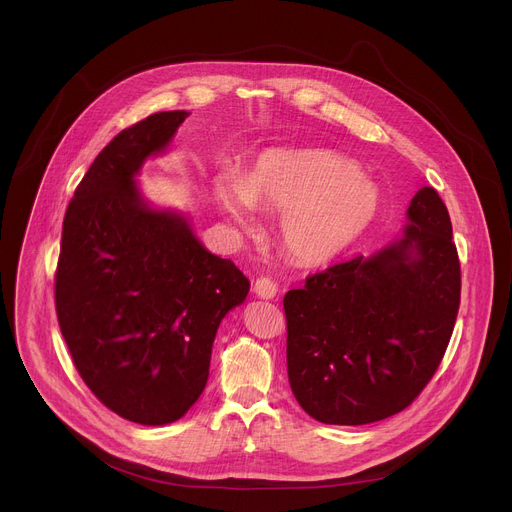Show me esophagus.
Instances as JSON below:
<instances>
[{"label": "esophagus", "mask_w": 512, "mask_h": 512, "mask_svg": "<svg viewBox=\"0 0 512 512\" xmlns=\"http://www.w3.org/2000/svg\"><path fill=\"white\" fill-rule=\"evenodd\" d=\"M253 289H255V294L263 300H273L277 296V285L271 277H257Z\"/></svg>", "instance_id": "34e87169"}]
</instances>
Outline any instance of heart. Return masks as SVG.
Instances as JSON below:
<instances>
[{
	"label": "heart",
	"mask_w": 512,
	"mask_h": 512,
	"mask_svg": "<svg viewBox=\"0 0 512 512\" xmlns=\"http://www.w3.org/2000/svg\"><path fill=\"white\" fill-rule=\"evenodd\" d=\"M218 204L231 221L249 227L253 206L281 214L279 235L291 259L322 265L367 231L379 212V192L354 162L328 150L269 152L249 176L221 172Z\"/></svg>",
	"instance_id": "obj_1"
}]
</instances>
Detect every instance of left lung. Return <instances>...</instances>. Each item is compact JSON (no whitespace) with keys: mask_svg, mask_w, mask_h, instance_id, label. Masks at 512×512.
Here are the masks:
<instances>
[{"mask_svg":"<svg viewBox=\"0 0 512 512\" xmlns=\"http://www.w3.org/2000/svg\"><path fill=\"white\" fill-rule=\"evenodd\" d=\"M403 239L314 273L283 298L287 377L322 423L364 425L409 407L435 375L460 308V259L440 194L423 186Z\"/></svg>","mask_w":512,"mask_h":512,"instance_id":"8db88e82","label":"left lung"}]
</instances>
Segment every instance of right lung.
<instances>
[{
    "instance_id": "right-lung-1",
    "label": "right lung",
    "mask_w": 512,
    "mask_h": 512,
    "mask_svg": "<svg viewBox=\"0 0 512 512\" xmlns=\"http://www.w3.org/2000/svg\"><path fill=\"white\" fill-rule=\"evenodd\" d=\"M186 117L154 113L105 145L68 202L54 275L81 379L141 425L172 423L198 401L218 324L249 294L231 259L208 253L182 214L145 204L133 180Z\"/></svg>"
}]
</instances>
